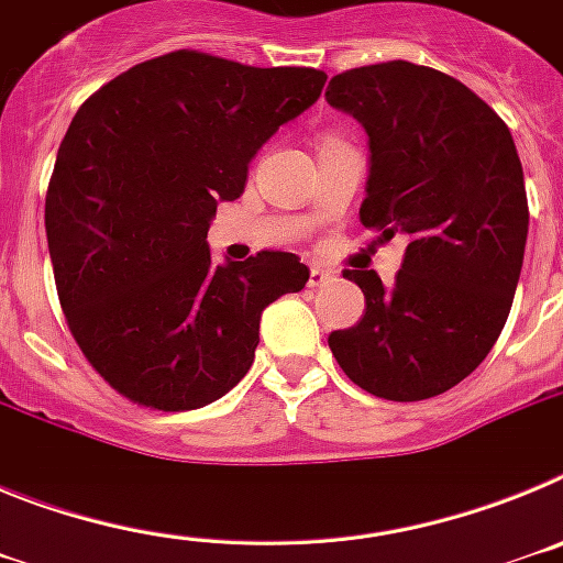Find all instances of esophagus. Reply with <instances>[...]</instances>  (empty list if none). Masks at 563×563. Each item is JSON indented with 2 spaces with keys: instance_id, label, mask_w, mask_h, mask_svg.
<instances>
[{
  "instance_id": "34e87169",
  "label": "esophagus",
  "mask_w": 563,
  "mask_h": 563,
  "mask_svg": "<svg viewBox=\"0 0 563 563\" xmlns=\"http://www.w3.org/2000/svg\"><path fill=\"white\" fill-rule=\"evenodd\" d=\"M332 282V273L321 271V267H310V282L307 285L310 287H327Z\"/></svg>"
}]
</instances>
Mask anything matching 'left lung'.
Masks as SVG:
<instances>
[{
	"instance_id": "1",
	"label": "left lung",
	"mask_w": 563,
	"mask_h": 563,
	"mask_svg": "<svg viewBox=\"0 0 563 563\" xmlns=\"http://www.w3.org/2000/svg\"><path fill=\"white\" fill-rule=\"evenodd\" d=\"M327 101L369 134L361 222L372 245L406 233L395 285L343 271L366 298L330 335L338 366L383 400H429L487 357L514 307L527 242V191L510 129L474 89L434 67L346 69Z\"/></svg>"
}]
</instances>
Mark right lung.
<instances>
[{
    "label": "right lung",
    "instance_id": "right-lung-1",
    "mask_svg": "<svg viewBox=\"0 0 563 563\" xmlns=\"http://www.w3.org/2000/svg\"><path fill=\"white\" fill-rule=\"evenodd\" d=\"M327 73L174 49L81 103L44 197L49 262L89 366L126 400L191 411L247 375L258 318L310 271L258 251L213 265L208 222L247 163L318 101Z\"/></svg>",
    "mask_w": 563,
    "mask_h": 563
}]
</instances>
